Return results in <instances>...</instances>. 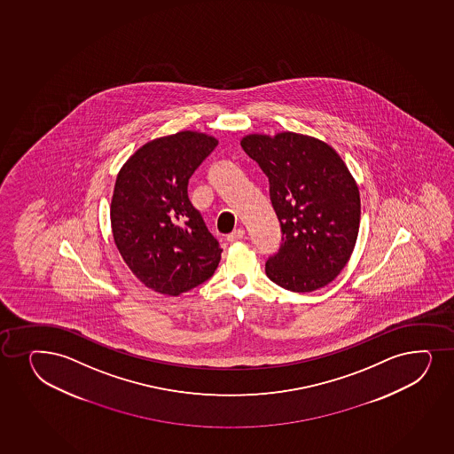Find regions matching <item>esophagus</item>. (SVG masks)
<instances>
[{"instance_id":"1","label":"esophagus","mask_w":454,"mask_h":454,"mask_svg":"<svg viewBox=\"0 0 454 454\" xmlns=\"http://www.w3.org/2000/svg\"><path fill=\"white\" fill-rule=\"evenodd\" d=\"M246 236V230L244 229H238L235 230V231H231L229 236H227V240L229 242H236V240H240L242 238Z\"/></svg>"}]
</instances>
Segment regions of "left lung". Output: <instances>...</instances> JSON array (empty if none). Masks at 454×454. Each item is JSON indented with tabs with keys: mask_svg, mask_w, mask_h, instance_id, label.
Returning a JSON list of instances; mask_svg holds the SVG:
<instances>
[{
	"mask_svg": "<svg viewBox=\"0 0 454 454\" xmlns=\"http://www.w3.org/2000/svg\"><path fill=\"white\" fill-rule=\"evenodd\" d=\"M240 145L270 180L282 244L266 276L292 292H312L344 270L359 233L355 178L332 146L297 133L246 136Z\"/></svg>",
	"mask_w": 454,
	"mask_h": 454,
	"instance_id": "left-lung-1",
	"label": "left lung"
}]
</instances>
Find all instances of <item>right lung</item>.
Wrapping results in <instances>:
<instances>
[{"label":"right lung","instance_id":"right-lung-1","mask_svg":"<svg viewBox=\"0 0 454 454\" xmlns=\"http://www.w3.org/2000/svg\"><path fill=\"white\" fill-rule=\"evenodd\" d=\"M218 141L180 131L141 146L121 168L110 206L116 247L146 287L177 297L214 276L223 248L188 197Z\"/></svg>","mask_w":454,"mask_h":454}]
</instances>
